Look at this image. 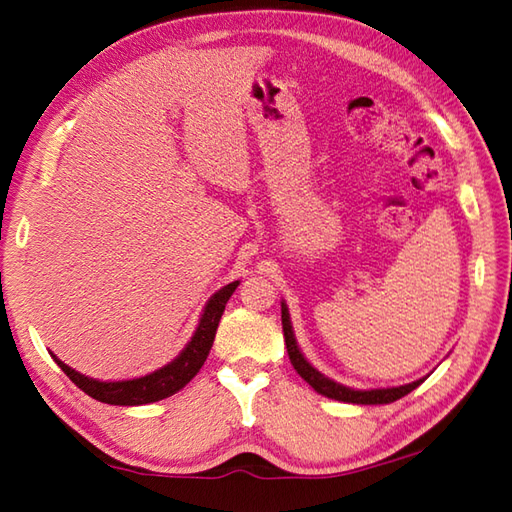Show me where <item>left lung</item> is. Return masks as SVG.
<instances>
[{"mask_svg":"<svg viewBox=\"0 0 512 512\" xmlns=\"http://www.w3.org/2000/svg\"><path fill=\"white\" fill-rule=\"evenodd\" d=\"M281 325H284V339H286L292 367H295L297 374L321 396H328L332 400H341V402H354V405H389V402L407 396L409 391H413L420 383H424V378H420V380H413V383H409V385L387 387V389H367V391L350 389L341 383H334V380H330L328 376H323L319 369H314L299 352L295 334H292L290 314H288L286 303H281Z\"/></svg>","mask_w":512,"mask_h":512,"instance_id":"1","label":"left lung"}]
</instances>
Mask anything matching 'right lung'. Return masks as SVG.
I'll return each mask as SVG.
<instances>
[{
  "instance_id": "right-lung-1",
  "label": "right lung",
  "mask_w": 512,
  "mask_h": 512,
  "mask_svg": "<svg viewBox=\"0 0 512 512\" xmlns=\"http://www.w3.org/2000/svg\"><path fill=\"white\" fill-rule=\"evenodd\" d=\"M237 286H239V281H233V284H228L222 290H217L215 295L209 299V303H206V308H204L200 323H198V330H195V334L191 336L189 345L184 347L180 356L173 358L169 365L160 367V369H156V372H151L147 376L132 378V380H116V383H103V380H94V378L74 372L72 367H68L52 354L54 363L63 369L65 376H68L76 387L83 389L85 394L92 396L94 400L107 402V405L134 407V405H147V402L169 398L200 372V367L204 365L206 356H209L211 347H213V339H215L217 325H220V319L224 314L226 301L231 299Z\"/></svg>"
}]
</instances>
